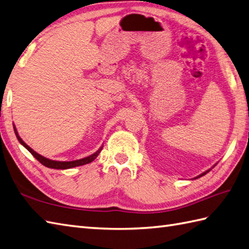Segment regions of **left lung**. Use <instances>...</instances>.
Returning <instances> with one entry per match:
<instances>
[{
    "instance_id": "1",
    "label": "left lung",
    "mask_w": 249,
    "mask_h": 249,
    "mask_svg": "<svg viewBox=\"0 0 249 249\" xmlns=\"http://www.w3.org/2000/svg\"><path fill=\"white\" fill-rule=\"evenodd\" d=\"M209 171H210V170H208V171L204 172V173H203V174H200V175H198L197 177H195V178H196V179H197V178H199V177H201V176H204V175H206V174H207V173H208V172H209Z\"/></svg>"
}]
</instances>
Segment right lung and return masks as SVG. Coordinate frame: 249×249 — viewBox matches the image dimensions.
Listing matches in <instances>:
<instances>
[{
    "label": "right lung",
    "instance_id": "1",
    "mask_svg": "<svg viewBox=\"0 0 249 249\" xmlns=\"http://www.w3.org/2000/svg\"><path fill=\"white\" fill-rule=\"evenodd\" d=\"M14 130H15V134L17 136V139H18L19 142L22 144L23 146H24L28 152H30L35 158H36L40 163L43 164L44 166L46 167H50V169H57V170H67V169H72V167H75V166H79V165H84V164H87V163H90L93 161L98 154L101 153L103 146L98 149V151L94 154H92L90 156H88V157L86 158H83V159H78V160H74V161H55V160H50L48 158L43 157V156L39 155L38 153H36L34 151V149H32L30 146L27 145V144L22 140V139L20 138V136L18 135V131H17L16 129V126L14 125Z\"/></svg>",
    "mask_w": 249,
    "mask_h": 249
}]
</instances>
